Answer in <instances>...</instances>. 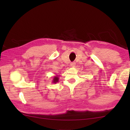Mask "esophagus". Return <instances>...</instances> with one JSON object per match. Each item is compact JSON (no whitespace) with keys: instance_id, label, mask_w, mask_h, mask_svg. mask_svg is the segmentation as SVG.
I'll use <instances>...</instances> for the list:
<instances>
[{"instance_id":"1","label":"esophagus","mask_w":130,"mask_h":130,"mask_svg":"<svg viewBox=\"0 0 130 130\" xmlns=\"http://www.w3.org/2000/svg\"><path fill=\"white\" fill-rule=\"evenodd\" d=\"M75 62H71V63H70V66H71V67H75Z\"/></svg>"}]
</instances>
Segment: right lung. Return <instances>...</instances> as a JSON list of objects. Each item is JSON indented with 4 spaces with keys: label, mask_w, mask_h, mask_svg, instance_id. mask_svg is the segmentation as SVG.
Segmentation results:
<instances>
[{
    "label": "right lung",
    "mask_w": 130,
    "mask_h": 130,
    "mask_svg": "<svg viewBox=\"0 0 130 130\" xmlns=\"http://www.w3.org/2000/svg\"><path fill=\"white\" fill-rule=\"evenodd\" d=\"M59 78L58 76H55V77H54V79L52 80V83H56L58 82H59Z\"/></svg>",
    "instance_id": "right-lung-1"
}]
</instances>
